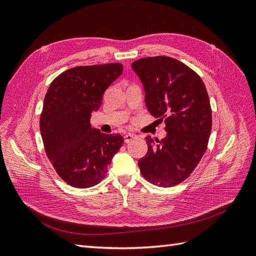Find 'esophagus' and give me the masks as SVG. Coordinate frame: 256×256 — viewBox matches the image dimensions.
I'll list each match as a JSON object with an SVG mask.
<instances>
[{
	"instance_id": "esophagus-1",
	"label": "esophagus",
	"mask_w": 256,
	"mask_h": 256,
	"mask_svg": "<svg viewBox=\"0 0 256 256\" xmlns=\"http://www.w3.org/2000/svg\"><path fill=\"white\" fill-rule=\"evenodd\" d=\"M136 138V134H126L125 136H124V141H125V143H129L134 140V138Z\"/></svg>"
}]
</instances>
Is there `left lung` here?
<instances>
[{
    "mask_svg": "<svg viewBox=\"0 0 256 256\" xmlns=\"http://www.w3.org/2000/svg\"><path fill=\"white\" fill-rule=\"evenodd\" d=\"M141 79L147 110L164 120L166 136L156 143L147 136L148 150L138 160L146 180L173 187L191 175L202 159L212 132V108L200 76L176 58H143L131 65Z\"/></svg>",
    "mask_w": 256,
    "mask_h": 256,
    "instance_id": "1",
    "label": "left lung"
}]
</instances>
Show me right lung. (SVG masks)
I'll return each mask as SVG.
<instances>
[{"mask_svg": "<svg viewBox=\"0 0 256 256\" xmlns=\"http://www.w3.org/2000/svg\"><path fill=\"white\" fill-rule=\"evenodd\" d=\"M122 72L120 63L76 66L54 79L44 97L40 127L46 154L58 175L74 188L99 184L124 138L90 127L106 90Z\"/></svg>", "mask_w": 256, "mask_h": 256, "instance_id": "1", "label": "right lung"}]
</instances>
